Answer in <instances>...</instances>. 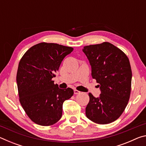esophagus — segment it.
Wrapping results in <instances>:
<instances>
[{
	"instance_id": "esophagus-1",
	"label": "esophagus",
	"mask_w": 146,
	"mask_h": 146,
	"mask_svg": "<svg viewBox=\"0 0 146 146\" xmlns=\"http://www.w3.org/2000/svg\"><path fill=\"white\" fill-rule=\"evenodd\" d=\"M80 91H79L78 90H74V93L75 94V95H76V94H78L80 93Z\"/></svg>"
}]
</instances>
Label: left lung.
<instances>
[{"mask_svg": "<svg viewBox=\"0 0 146 146\" xmlns=\"http://www.w3.org/2000/svg\"><path fill=\"white\" fill-rule=\"evenodd\" d=\"M83 52L91 66V76L99 84L97 98L89 93L86 115L99 124L114 122L122 114L129 99L132 71L129 58L110 42L84 47Z\"/></svg>", "mask_w": 146, "mask_h": 146, "instance_id": "8db88e82", "label": "left lung"}]
</instances>
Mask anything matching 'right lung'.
<instances>
[{
    "mask_svg": "<svg viewBox=\"0 0 146 146\" xmlns=\"http://www.w3.org/2000/svg\"><path fill=\"white\" fill-rule=\"evenodd\" d=\"M73 48L41 42L29 48L19 62L17 83L19 100L29 118L36 124L48 126L62 115V105L73 95L72 89L62 90L52 78L66 55Z\"/></svg>",
    "mask_w": 146,
    "mask_h": 146,
    "instance_id": "1",
    "label": "right lung"
}]
</instances>
